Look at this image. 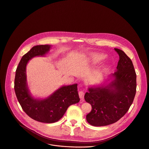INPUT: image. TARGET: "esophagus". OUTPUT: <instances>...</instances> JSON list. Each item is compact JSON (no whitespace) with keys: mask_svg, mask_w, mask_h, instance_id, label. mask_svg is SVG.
<instances>
[{"mask_svg":"<svg viewBox=\"0 0 149 149\" xmlns=\"http://www.w3.org/2000/svg\"><path fill=\"white\" fill-rule=\"evenodd\" d=\"M78 94H79V97L81 98V100H84V91H80L79 92H78Z\"/></svg>","mask_w":149,"mask_h":149,"instance_id":"esophagus-1","label":"esophagus"}]
</instances>
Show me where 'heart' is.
<instances>
[{
  "label": "heart",
  "instance_id": "b5f03b06",
  "mask_svg": "<svg viewBox=\"0 0 149 149\" xmlns=\"http://www.w3.org/2000/svg\"><path fill=\"white\" fill-rule=\"evenodd\" d=\"M105 58L106 56L103 54L91 53L86 56L85 63L86 65H96L102 62Z\"/></svg>",
  "mask_w": 149,
  "mask_h": 149
}]
</instances>
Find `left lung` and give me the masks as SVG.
<instances>
[{
    "label": "left lung",
    "mask_w": 149,
    "mask_h": 149,
    "mask_svg": "<svg viewBox=\"0 0 149 149\" xmlns=\"http://www.w3.org/2000/svg\"><path fill=\"white\" fill-rule=\"evenodd\" d=\"M119 56L113 79L108 85L88 88L85 100L92 106L87 122L94 126L114 123L128 111L136 92V74L130 58L120 49L115 48Z\"/></svg>",
    "instance_id": "8db88e82"
}]
</instances>
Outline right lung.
Here are the masks:
<instances>
[{"instance_id": "obj_1", "label": "right lung", "mask_w": 149, "mask_h": 149, "mask_svg": "<svg viewBox=\"0 0 149 149\" xmlns=\"http://www.w3.org/2000/svg\"><path fill=\"white\" fill-rule=\"evenodd\" d=\"M50 48V45H36L22 57L16 69L14 87L17 100L25 113L35 120L47 123L58 121L70 105L79 101L77 84L62 86L43 100L34 99L30 94L27 84V64L34 57L44 56Z\"/></svg>"}]
</instances>
